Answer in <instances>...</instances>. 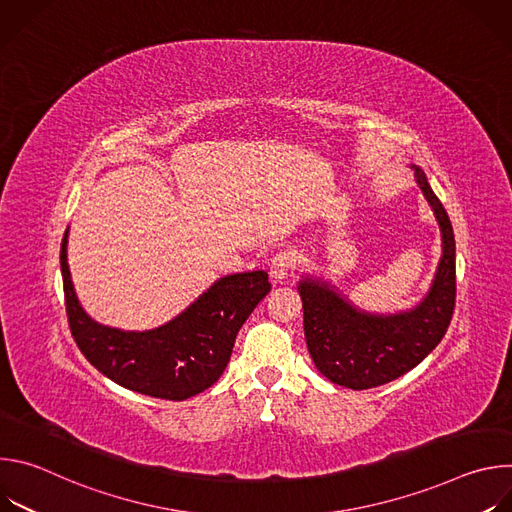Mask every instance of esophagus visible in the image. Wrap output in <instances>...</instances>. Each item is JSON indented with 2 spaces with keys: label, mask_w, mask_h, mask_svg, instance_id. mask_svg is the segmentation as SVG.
<instances>
[{
  "label": "esophagus",
  "mask_w": 512,
  "mask_h": 512,
  "mask_svg": "<svg viewBox=\"0 0 512 512\" xmlns=\"http://www.w3.org/2000/svg\"><path fill=\"white\" fill-rule=\"evenodd\" d=\"M294 265H296L294 253H291V251H279V253H275L273 259H271L269 273H271V277H273L275 281H283V279L289 275V271L294 269Z\"/></svg>",
  "instance_id": "obj_1"
}]
</instances>
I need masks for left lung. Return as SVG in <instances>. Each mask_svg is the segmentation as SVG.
<instances>
[{
	"mask_svg": "<svg viewBox=\"0 0 512 512\" xmlns=\"http://www.w3.org/2000/svg\"><path fill=\"white\" fill-rule=\"evenodd\" d=\"M415 180L442 231V259L419 306L399 314H371L316 277H304L298 285L310 356L334 385L364 391L399 379L442 342L450 326L456 306L454 231L446 208L419 168Z\"/></svg>",
	"mask_w": 512,
	"mask_h": 512,
	"instance_id": "8db88e82",
	"label": "left lung"
}]
</instances>
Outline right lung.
Masks as SVG:
<instances>
[{"mask_svg": "<svg viewBox=\"0 0 512 512\" xmlns=\"http://www.w3.org/2000/svg\"><path fill=\"white\" fill-rule=\"evenodd\" d=\"M66 243L68 229L60 247V269L72 338L107 379L158 399L184 401L212 387L227 369L241 326L271 291L265 271L227 275L168 324L125 332L97 324L81 308L68 271Z\"/></svg>", "mask_w": 512, "mask_h": 512, "instance_id": "obj_1", "label": "right lung"}]
</instances>
